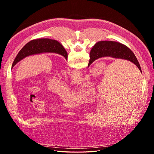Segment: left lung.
Segmentation results:
<instances>
[{
    "label": "left lung",
    "mask_w": 154,
    "mask_h": 154,
    "mask_svg": "<svg viewBox=\"0 0 154 154\" xmlns=\"http://www.w3.org/2000/svg\"><path fill=\"white\" fill-rule=\"evenodd\" d=\"M49 53L62 55L67 60V51L59 42L49 38H39L32 40L22 48L14 60L11 68L29 56Z\"/></svg>",
    "instance_id": "1"
}]
</instances>
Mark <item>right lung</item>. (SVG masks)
Masks as SVG:
<instances>
[{
	"label": "right lung",
	"mask_w": 154,
	"mask_h": 154,
	"mask_svg": "<svg viewBox=\"0 0 154 154\" xmlns=\"http://www.w3.org/2000/svg\"><path fill=\"white\" fill-rule=\"evenodd\" d=\"M108 57L128 60L136 65L141 72L140 65L132 51L125 45L114 41H100L96 43L90 52L88 67L96 60Z\"/></svg>",
	"instance_id": "right-lung-1"
}]
</instances>
